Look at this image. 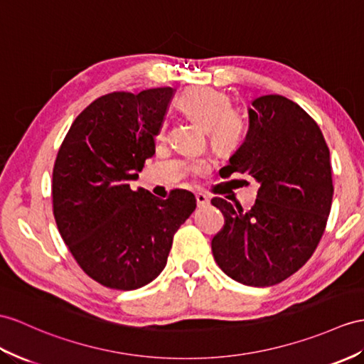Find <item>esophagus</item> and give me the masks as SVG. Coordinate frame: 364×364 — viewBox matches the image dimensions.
Here are the masks:
<instances>
[{
	"label": "esophagus",
	"instance_id": "34e87169",
	"mask_svg": "<svg viewBox=\"0 0 364 364\" xmlns=\"http://www.w3.org/2000/svg\"><path fill=\"white\" fill-rule=\"evenodd\" d=\"M196 200H198V205L199 207L208 205V203H210V198L207 196L205 193H196Z\"/></svg>",
	"mask_w": 364,
	"mask_h": 364
}]
</instances>
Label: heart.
Wrapping results in <instances>:
<instances>
[{
	"label": "heart",
	"mask_w": 364,
	"mask_h": 364,
	"mask_svg": "<svg viewBox=\"0 0 364 364\" xmlns=\"http://www.w3.org/2000/svg\"><path fill=\"white\" fill-rule=\"evenodd\" d=\"M181 108L194 120H198L210 132L211 145L218 151L230 154L241 146L245 137V122L239 114L232 111V100L224 92L213 87H193L181 97ZM165 134V125L161 137ZM196 171L208 168L207 162L193 165Z\"/></svg>",
	"instance_id": "b5f03b06"
}]
</instances>
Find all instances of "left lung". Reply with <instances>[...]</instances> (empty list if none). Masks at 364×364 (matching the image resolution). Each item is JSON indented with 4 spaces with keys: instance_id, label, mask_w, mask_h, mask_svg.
Masks as SVG:
<instances>
[{
    "instance_id": "left-lung-1",
    "label": "left lung",
    "mask_w": 364,
    "mask_h": 364,
    "mask_svg": "<svg viewBox=\"0 0 364 364\" xmlns=\"http://www.w3.org/2000/svg\"><path fill=\"white\" fill-rule=\"evenodd\" d=\"M249 174L259 183L250 210L223 198L211 203L225 225L213 256L230 278L269 287L298 272L315 252L331 213V153L310 115L286 97L261 95L249 106V131L219 174Z\"/></svg>"
}]
</instances>
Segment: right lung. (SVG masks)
<instances>
[{
  "instance_id": "right-lung-1",
  "label": "right lung",
  "mask_w": 364,
  "mask_h": 364,
  "mask_svg": "<svg viewBox=\"0 0 364 364\" xmlns=\"http://www.w3.org/2000/svg\"><path fill=\"white\" fill-rule=\"evenodd\" d=\"M173 87L111 92L80 112L52 173L58 232L83 272L102 286L134 290L165 269L173 236L196 208L187 190L162 200L131 181L156 153Z\"/></svg>"
}]
</instances>
